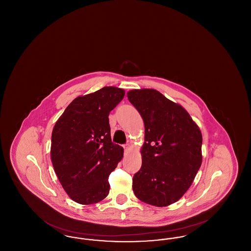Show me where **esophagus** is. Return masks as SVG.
<instances>
[{
  "mask_svg": "<svg viewBox=\"0 0 251 251\" xmlns=\"http://www.w3.org/2000/svg\"><path fill=\"white\" fill-rule=\"evenodd\" d=\"M123 148H124L125 151H128L129 148H130V145L129 144H125V145H123Z\"/></svg>",
  "mask_w": 251,
  "mask_h": 251,
  "instance_id": "obj_1",
  "label": "esophagus"
}]
</instances>
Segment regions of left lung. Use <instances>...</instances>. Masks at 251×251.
I'll return each mask as SVG.
<instances>
[{
	"label": "left lung",
	"mask_w": 251,
	"mask_h": 251,
	"mask_svg": "<svg viewBox=\"0 0 251 251\" xmlns=\"http://www.w3.org/2000/svg\"><path fill=\"white\" fill-rule=\"evenodd\" d=\"M127 97L145 125L142 166L132 178L134 195L157 207L176 202L201 166V131L184 108L157 90L134 89Z\"/></svg>",
	"instance_id": "obj_1"
}]
</instances>
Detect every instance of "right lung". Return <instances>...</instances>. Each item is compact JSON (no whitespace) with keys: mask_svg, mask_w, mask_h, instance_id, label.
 <instances>
[{"mask_svg":"<svg viewBox=\"0 0 251 251\" xmlns=\"http://www.w3.org/2000/svg\"><path fill=\"white\" fill-rule=\"evenodd\" d=\"M125 91L105 86L72 100L51 133L50 157L64 190L75 202L88 205L107 197L109 175L123 157L111 140L108 116Z\"/></svg>","mask_w":251,"mask_h":251,"instance_id":"add662e5","label":"right lung"}]
</instances>
